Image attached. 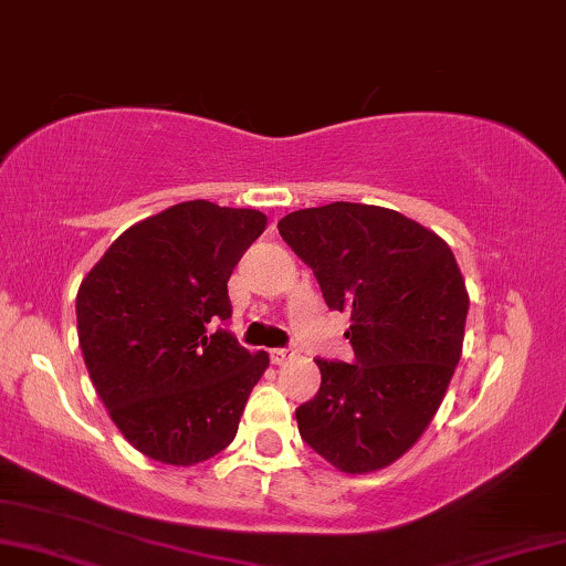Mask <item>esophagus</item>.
<instances>
[{
  "instance_id": "1",
  "label": "esophagus",
  "mask_w": 566,
  "mask_h": 566,
  "mask_svg": "<svg viewBox=\"0 0 566 566\" xmlns=\"http://www.w3.org/2000/svg\"><path fill=\"white\" fill-rule=\"evenodd\" d=\"M298 352L293 349V347H283V349H270V359H273L275 365H285V363H291L293 357H296Z\"/></svg>"
}]
</instances>
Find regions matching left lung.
<instances>
[{
  "label": "left lung",
  "instance_id": "8db88e82",
  "mask_svg": "<svg viewBox=\"0 0 566 566\" xmlns=\"http://www.w3.org/2000/svg\"><path fill=\"white\" fill-rule=\"evenodd\" d=\"M347 311L355 363L316 359L322 388L296 408L301 439L347 474L382 470L419 441L462 357L470 296L449 244L413 219L334 201L277 222Z\"/></svg>",
  "mask_w": 566,
  "mask_h": 566
}]
</instances>
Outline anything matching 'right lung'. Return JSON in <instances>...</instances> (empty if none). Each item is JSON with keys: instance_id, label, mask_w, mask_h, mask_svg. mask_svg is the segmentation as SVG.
Here are the masks:
<instances>
[{"instance_id": "1", "label": "right lung", "mask_w": 566, "mask_h": 566, "mask_svg": "<svg viewBox=\"0 0 566 566\" xmlns=\"http://www.w3.org/2000/svg\"><path fill=\"white\" fill-rule=\"evenodd\" d=\"M258 209L184 201L122 232L81 281L78 344L96 392L129 444L188 467L232 444L268 370L217 322L227 281L265 232Z\"/></svg>"}]
</instances>
